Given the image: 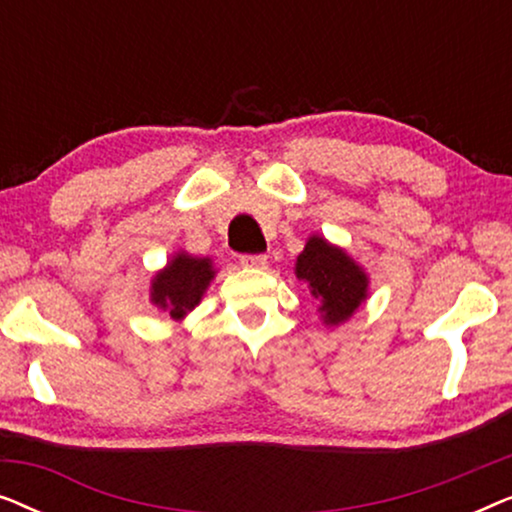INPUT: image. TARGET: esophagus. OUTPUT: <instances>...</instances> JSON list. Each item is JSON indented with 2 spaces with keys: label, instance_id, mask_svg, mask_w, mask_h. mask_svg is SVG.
Here are the masks:
<instances>
[{
  "label": "esophagus",
  "instance_id": "esophagus-1",
  "mask_svg": "<svg viewBox=\"0 0 512 512\" xmlns=\"http://www.w3.org/2000/svg\"><path fill=\"white\" fill-rule=\"evenodd\" d=\"M240 263L244 265V268H265V263H268V256H265V254H242Z\"/></svg>",
  "mask_w": 512,
  "mask_h": 512
}]
</instances>
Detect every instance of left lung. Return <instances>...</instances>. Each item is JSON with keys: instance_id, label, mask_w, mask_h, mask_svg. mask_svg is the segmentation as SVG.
<instances>
[{"instance_id": "left-lung-1", "label": "left lung", "mask_w": 512, "mask_h": 512, "mask_svg": "<svg viewBox=\"0 0 512 512\" xmlns=\"http://www.w3.org/2000/svg\"><path fill=\"white\" fill-rule=\"evenodd\" d=\"M296 277L310 286L319 300L326 324L349 319L361 300H366L368 279L345 251L331 247L321 237H310L305 251L298 256Z\"/></svg>"}]
</instances>
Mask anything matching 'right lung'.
Listing matches in <instances>:
<instances>
[{"instance_id":"1","label":"right lung","mask_w":512,"mask_h":512,"mask_svg":"<svg viewBox=\"0 0 512 512\" xmlns=\"http://www.w3.org/2000/svg\"><path fill=\"white\" fill-rule=\"evenodd\" d=\"M212 277L214 270L209 258L179 254L153 279L151 300L170 312L172 319H181L200 303L202 293H205Z\"/></svg>"}]
</instances>
